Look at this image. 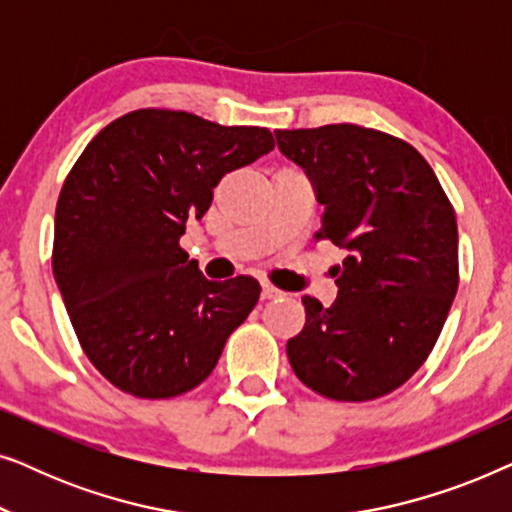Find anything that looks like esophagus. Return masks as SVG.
I'll use <instances>...</instances> for the list:
<instances>
[{
    "mask_svg": "<svg viewBox=\"0 0 512 512\" xmlns=\"http://www.w3.org/2000/svg\"><path fill=\"white\" fill-rule=\"evenodd\" d=\"M279 296H282V291H279L277 286H272V284H263L261 300H275V298H279Z\"/></svg>",
    "mask_w": 512,
    "mask_h": 512,
    "instance_id": "obj_1",
    "label": "esophagus"
}]
</instances>
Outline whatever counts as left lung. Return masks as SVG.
<instances>
[{
	"instance_id": "8db88e82",
	"label": "left lung",
	"mask_w": 512,
	"mask_h": 512,
	"mask_svg": "<svg viewBox=\"0 0 512 512\" xmlns=\"http://www.w3.org/2000/svg\"><path fill=\"white\" fill-rule=\"evenodd\" d=\"M275 137L324 205L317 240L349 251L333 305L303 298L293 373L333 401L387 396L431 354L457 296L452 202L422 153L387 132L335 123Z\"/></svg>"
}]
</instances>
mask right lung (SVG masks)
Returning <instances> with one entry per match:
<instances>
[{"mask_svg": "<svg viewBox=\"0 0 512 512\" xmlns=\"http://www.w3.org/2000/svg\"><path fill=\"white\" fill-rule=\"evenodd\" d=\"M272 149L268 128L137 109L97 132L67 174L53 275L83 352L125 394L195 389L256 307L254 277L212 282L179 240L223 174Z\"/></svg>", "mask_w": 512, "mask_h": 512, "instance_id": "obj_1", "label": "right lung"}]
</instances>
